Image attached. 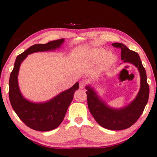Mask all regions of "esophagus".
Instances as JSON below:
<instances>
[{
	"mask_svg": "<svg viewBox=\"0 0 157 157\" xmlns=\"http://www.w3.org/2000/svg\"><path fill=\"white\" fill-rule=\"evenodd\" d=\"M86 81L81 80L80 82H79V88H84L85 87V86H86Z\"/></svg>",
	"mask_w": 157,
	"mask_h": 157,
	"instance_id": "1",
	"label": "esophagus"
}]
</instances>
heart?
<instances>
[{
  "label": "heart",
  "mask_w": 157,
  "mask_h": 157,
  "mask_svg": "<svg viewBox=\"0 0 157 157\" xmlns=\"http://www.w3.org/2000/svg\"><path fill=\"white\" fill-rule=\"evenodd\" d=\"M86 58L91 60L99 61V67H104L115 63L117 57L112 53L106 54V50L103 48H93L88 49L86 52Z\"/></svg>",
  "instance_id": "heart-1"
}]
</instances>
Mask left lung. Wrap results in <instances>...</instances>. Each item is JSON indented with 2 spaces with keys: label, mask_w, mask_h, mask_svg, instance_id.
<instances>
[{
  "label": "left lung",
  "mask_w": 157,
  "mask_h": 157,
  "mask_svg": "<svg viewBox=\"0 0 157 157\" xmlns=\"http://www.w3.org/2000/svg\"><path fill=\"white\" fill-rule=\"evenodd\" d=\"M112 44L121 50V60L132 64L137 68L141 78L140 89L136 98L129 104L121 108H115L108 106L95 89L88 85L86 86L87 102L91 115L101 126L111 130H121L130 128L140 117L147 103L150 90L146 70L139 54L130 50L122 43L115 42Z\"/></svg>",
  "instance_id": "1"
}]
</instances>
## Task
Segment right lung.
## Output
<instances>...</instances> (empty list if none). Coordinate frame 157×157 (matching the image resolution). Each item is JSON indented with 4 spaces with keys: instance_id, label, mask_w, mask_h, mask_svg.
<instances>
[{
    "instance_id": "1",
    "label": "right lung",
    "mask_w": 157,
    "mask_h": 157,
    "mask_svg": "<svg viewBox=\"0 0 157 157\" xmlns=\"http://www.w3.org/2000/svg\"><path fill=\"white\" fill-rule=\"evenodd\" d=\"M64 42V39L62 38L49 42L47 44H37L30 47L17 56L13 69L11 73L9 97L11 106L18 117L33 130L44 132L52 130L60 125L73 100L74 93L79 88V83L76 82L72 87L64 90L49 101L40 103L30 101L22 95L18 86L20 67L29 54L54 51L59 49Z\"/></svg>"
}]
</instances>
